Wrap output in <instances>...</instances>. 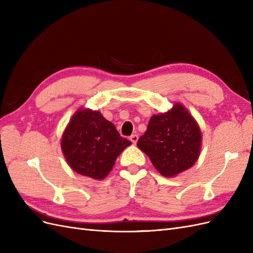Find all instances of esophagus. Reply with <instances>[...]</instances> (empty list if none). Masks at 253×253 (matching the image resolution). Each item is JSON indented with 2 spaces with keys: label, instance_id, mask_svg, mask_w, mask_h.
Segmentation results:
<instances>
[{
  "label": "esophagus",
  "instance_id": "obj_1",
  "mask_svg": "<svg viewBox=\"0 0 253 253\" xmlns=\"http://www.w3.org/2000/svg\"><path fill=\"white\" fill-rule=\"evenodd\" d=\"M129 140H131L135 144L137 142V140H138V135H136V134L132 135L131 137H129Z\"/></svg>",
  "mask_w": 253,
  "mask_h": 253
}]
</instances>
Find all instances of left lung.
I'll list each match as a JSON object with an SVG mask.
<instances>
[{
	"label": "left lung",
	"instance_id": "1",
	"mask_svg": "<svg viewBox=\"0 0 253 253\" xmlns=\"http://www.w3.org/2000/svg\"><path fill=\"white\" fill-rule=\"evenodd\" d=\"M137 145L160 174L173 177L190 169L200 157L202 132L185 106L175 103L170 111L153 115Z\"/></svg>",
	"mask_w": 253,
	"mask_h": 253
}]
</instances>
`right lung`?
Masks as SVG:
<instances>
[{
	"mask_svg": "<svg viewBox=\"0 0 253 253\" xmlns=\"http://www.w3.org/2000/svg\"><path fill=\"white\" fill-rule=\"evenodd\" d=\"M129 144L100 112L89 109H80L73 115L61 139V149L72 169L97 180L109 175Z\"/></svg>",
	"mask_w": 253,
	"mask_h": 253,
	"instance_id": "obj_1",
	"label": "right lung"
}]
</instances>
